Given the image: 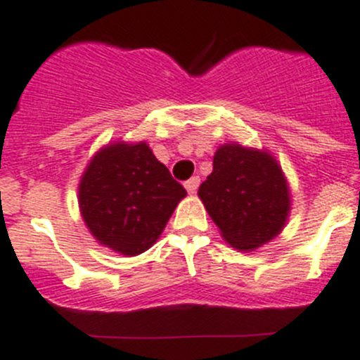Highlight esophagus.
<instances>
[{
    "instance_id": "esophagus-1",
    "label": "esophagus",
    "mask_w": 360,
    "mask_h": 360,
    "mask_svg": "<svg viewBox=\"0 0 360 360\" xmlns=\"http://www.w3.org/2000/svg\"><path fill=\"white\" fill-rule=\"evenodd\" d=\"M199 184H200V177L199 176H193V177H190V179H188L186 183H184V186H186L188 193H195L197 188H199Z\"/></svg>"
}]
</instances>
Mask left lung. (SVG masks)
I'll list each match as a JSON object with an SVG mask.
<instances>
[{
  "instance_id": "1",
  "label": "left lung",
  "mask_w": 360,
  "mask_h": 360,
  "mask_svg": "<svg viewBox=\"0 0 360 360\" xmlns=\"http://www.w3.org/2000/svg\"><path fill=\"white\" fill-rule=\"evenodd\" d=\"M199 197L221 236L240 250L277 236L290 213V190L277 161L238 143L217 150Z\"/></svg>"
}]
</instances>
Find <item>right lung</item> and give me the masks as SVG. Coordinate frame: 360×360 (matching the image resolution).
I'll list each match as a JSON object with an SVG mask.
<instances>
[{"instance_id":"obj_1","label":"right lung","mask_w":360,"mask_h":360,"mask_svg":"<svg viewBox=\"0 0 360 360\" xmlns=\"http://www.w3.org/2000/svg\"><path fill=\"white\" fill-rule=\"evenodd\" d=\"M184 195L183 184L143 142L104 147L79 183V207L90 233L124 256L153 247Z\"/></svg>"}]
</instances>
